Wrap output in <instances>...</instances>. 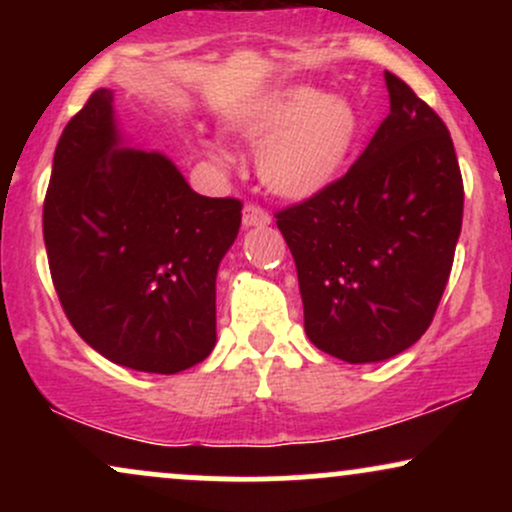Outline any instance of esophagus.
<instances>
[{"instance_id":"1","label":"esophagus","mask_w":512,"mask_h":512,"mask_svg":"<svg viewBox=\"0 0 512 512\" xmlns=\"http://www.w3.org/2000/svg\"><path fill=\"white\" fill-rule=\"evenodd\" d=\"M269 223H272V216H269V211L257 207V204H245V209H243V226L245 228L269 226Z\"/></svg>"}]
</instances>
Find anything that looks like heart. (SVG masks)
I'll return each instance as SVG.
<instances>
[{
  "label": "heart",
  "mask_w": 512,
  "mask_h": 512,
  "mask_svg": "<svg viewBox=\"0 0 512 512\" xmlns=\"http://www.w3.org/2000/svg\"><path fill=\"white\" fill-rule=\"evenodd\" d=\"M226 129L257 151L260 178L274 195L310 199L339 178L361 139L363 120L354 101L308 84L279 86L245 103ZM207 151L223 158L219 144Z\"/></svg>",
  "instance_id": "1"
}]
</instances>
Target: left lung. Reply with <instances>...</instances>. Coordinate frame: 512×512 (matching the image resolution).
<instances>
[{"mask_svg": "<svg viewBox=\"0 0 512 512\" xmlns=\"http://www.w3.org/2000/svg\"><path fill=\"white\" fill-rule=\"evenodd\" d=\"M390 115L320 195L276 211L296 262L305 334L346 363H375L433 322L462 231L464 187L445 122L385 72Z\"/></svg>", "mask_w": 512, "mask_h": 512, "instance_id": "left-lung-1", "label": "left lung"}]
</instances>
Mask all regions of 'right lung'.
Returning <instances> with one entry per match:
<instances>
[{
	"label": "right lung",
	"instance_id": "obj_1",
	"mask_svg": "<svg viewBox=\"0 0 512 512\" xmlns=\"http://www.w3.org/2000/svg\"><path fill=\"white\" fill-rule=\"evenodd\" d=\"M113 91L64 127L43 204L52 284L79 337L144 373L173 375L216 344V272L243 202L202 197L156 151L120 146Z\"/></svg>",
	"mask_w": 512,
	"mask_h": 512
}]
</instances>
